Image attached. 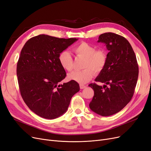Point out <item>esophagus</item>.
Listing matches in <instances>:
<instances>
[{"label":"esophagus","mask_w":151,"mask_h":151,"mask_svg":"<svg viewBox=\"0 0 151 151\" xmlns=\"http://www.w3.org/2000/svg\"><path fill=\"white\" fill-rule=\"evenodd\" d=\"M86 86L83 85V84H80V88H81V89H84V88H86Z\"/></svg>","instance_id":"obj_1"}]
</instances>
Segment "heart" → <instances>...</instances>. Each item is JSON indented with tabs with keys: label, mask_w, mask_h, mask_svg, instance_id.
I'll list each match as a JSON object with an SVG mask.
<instances>
[{
	"label": "heart",
	"mask_w": 151,
	"mask_h": 151,
	"mask_svg": "<svg viewBox=\"0 0 151 151\" xmlns=\"http://www.w3.org/2000/svg\"><path fill=\"white\" fill-rule=\"evenodd\" d=\"M77 55L85 58L82 70H74L68 74V79L74 81L81 84L89 82L96 73H100L106 65L107 54L103 49L96 50L95 46L83 42L77 45L74 49ZM59 62L61 67L67 71L73 69V59L70 52L67 50L61 52L59 55Z\"/></svg>",
	"instance_id": "b5f03b06"
}]
</instances>
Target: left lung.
Wrapping results in <instances>:
<instances>
[{
  "label": "left lung",
  "mask_w": 151,
  "mask_h": 151,
  "mask_svg": "<svg viewBox=\"0 0 151 151\" xmlns=\"http://www.w3.org/2000/svg\"><path fill=\"white\" fill-rule=\"evenodd\" d=\"M109 50L106 65L96 78L103 86L90 84L94 95L89 104L91 111L102 116L115 114L131 100L138 79L136 55L129 41L121 35L107 32L99 37Z\"/></svg>",
  "instance_id": "obj_1"
}]
</instances>
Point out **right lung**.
Instances as JSON below:
<instances>
[{"label":"right lung","instance_id":"add662e5","mask_svg":"<svg viewBox=\"0 0 151 151\" xmlns=\"http://www.w3.org/2000/svg\"><path fill=\"white\" fill-rule=\"evenodd\" d=\"M77 40L41 34L27 40L22 49L17 65L20 94L41 117L54 119L63 115L72 97L80 90L74 81L59 85L66 76L59 55Z\"/></svg>","mask_w":151,"mask_h":151}]
</instances>
